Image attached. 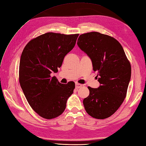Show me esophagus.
I'll return each instance as SVG.
<instances>
[{"label":"esophagus","mask_w":146,"mask_h":146,"mask_svg":"<svg viewBox=\"0 0 146 146\" xmlns=\"http://www.w3.org/2000/svg\"><path fill=\"white\" fill-rule=\"evenodd\" d=\"M82 86V84H78V83H76V88H81Z\"/></svg>","instance_id":"obj_1"}]
</instances>
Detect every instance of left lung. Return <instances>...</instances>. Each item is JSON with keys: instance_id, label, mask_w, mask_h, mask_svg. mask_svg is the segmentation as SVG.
<instances>
[{"instance_id": "obj_1", "label": "left lung", "mask_w": 146, "mask_h": 146, "mask_svg": "<svg viewBox=\"0 0 146 146\" xmlns=\"http://www.w3.org/2000/svg\"><path fill=\"white\" fill-rule=\"evenodd\" d=\"M77 45L91 59L101 84L98 88L88 87L90 94L83 101L85 111L95 119H106L117 111L127 95L131 64L121 44L109 35L83 34Z\"/></svg>"}]
</instances>
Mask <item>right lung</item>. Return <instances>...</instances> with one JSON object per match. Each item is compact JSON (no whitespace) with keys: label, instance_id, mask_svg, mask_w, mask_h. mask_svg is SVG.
<instances>
[{"label":"right lung","instance_id":"right-lung-1","mask_svg":"<svg viewBox=\"0 0 146 146\" xmlns=\"http://www.w3.org/2000/svg\"><path fill=\"white\" fill-rule=\"evenodd\" d=\"M78 34L47 33L30 40L23 50L19 81L31 107L38 115L52 119L64 111L75 83L62 84L52 72H57L64 58L76 45Z\"/></svg>","mask_w":146,"mask_h":146}]
</instances>
